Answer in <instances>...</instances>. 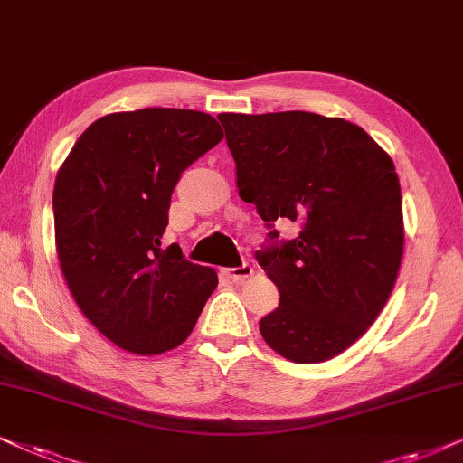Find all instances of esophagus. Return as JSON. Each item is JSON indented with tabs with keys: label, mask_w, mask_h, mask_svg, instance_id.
I'll return each mask as SVG.
<instances>
[{
	"label": "esophagus",
	"mask_w": 463,
	"mask_h": 463,
	"mask_svg": "<svg viewBox=\"0 0 463 463\" xmlns=\"http://www.w3.org/2000/svg\"><path fill=\"white\" fill-rule=\"evenodd\" d=\"M226 275H228V279H232L235 283H241L248 279V277L254 275V267H251V264H241V267H237V269H226Z\"/></svg>",
	"instance_id": "1"
}]
</instances>
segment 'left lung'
Listing matches in <instances>:
<instances>
[{
	"label": "left lung",
	"mask_w": 463,
	"mask_h": 463,
	"mask_svg": "<svg viewBox=\"0 0 463 463\" xmlns=\"http://www.w3.org/2000/svg\"><path fill=\"white\" fill-rule=\"evenodd\" d=\"M237 190L292 241L256 258L279 289L260 335L296 364L343 354L383 311L402 262V194L390 154L354 122L311 112L220 114ZM277 231L270 232V239Z\"/></svg>",
	"instance_id": "obj_1"
}]
</instances>
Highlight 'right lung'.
I'll return each instance as SVG.
<instances>
[{
    "label": "right lung",
    "mask_w": 463,
    "mask_h": 463,
    "mask_svg": "<svg viewBox=\"0 0 463 463\" xmlns=\"http://www.w3.org/2000/svg\"><path fill=\"white\" fill-rule=\"evenodd\" d=\"M213 116L146 108L92 122L54 180V243L67 288L116 347L158 355L186 341L218 273L163 250L182 171L220 144Z\"/></svg>",
    "instance_id": "right-lung-1"
}]
</instances>
